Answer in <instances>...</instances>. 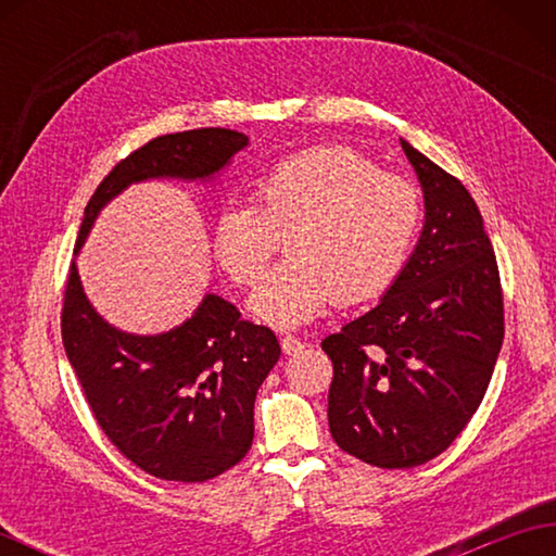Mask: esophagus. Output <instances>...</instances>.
Returning <instances> with one entry per match:
<instances>
[{"instance_id": "34e87169", "label": "esophagus", "mask_w": 556, "mask_h": 556, "mask_svg": "<svg viewBox=\"0 0 556 556\" xmlns=\"http://www.w3.org/2000/svg\"><path fill=\"white\" fill-rule=\"evenodd\" d=\"M303 346H305V344H303V341H301L299 337H293V334H285V337H281V351H285L287 356H293V353H299Z\"/></svg>"}]
</instances>
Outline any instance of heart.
Returning a JSON list of instances; mask_svg holds the SVG:
<instances>
[{"label": "heart", "instance_id": "b5f03b06", "mask_svg": "<svg viewBox=\"0 0 556 556\" xmlns=\"http://www.w3.org/2000/svg\"><path fill=\"white\" fill-rule=\"evenodd\" d=\"M422 219L418 186L351 146H315L269 164L251 205L227 203L210 241L236 287H253L285 239L287 260L251 296L271 327L315 320L337 301L382 296L404 271Z\"/></svg>", "mask_w": 556, "mask_h": 556}]
</instances>
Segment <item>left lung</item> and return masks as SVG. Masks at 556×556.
Wrapping results in <instances>:
<instances>
[{
    "label": "left lung",
    "instance_id": "obj_1",
    "mask_svg": "<svg viewBox=\"0 0 556 556\" xmlns=\"http://www.w3.org/2000/svg\"><path fill=\"white\" fill-rule=\"evenodd\" d=\"M425 193V229L387 296L323 341L329 432L377 468L440 456L473 418L504 341V293L476 200L401 140Z\"/></svg>",
    "mask_w": 556,
    "mask_h": 556
}]
</instances>
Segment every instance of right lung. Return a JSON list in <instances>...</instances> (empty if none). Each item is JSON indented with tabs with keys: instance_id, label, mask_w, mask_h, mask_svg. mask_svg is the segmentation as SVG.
Listing matches in <instances>:
<instances>
[{
	"instance_id": "1",
	"label": "right lung",
	"mask_w": 556,
	"mask_h": 556,
	"mask_svg": "<svg viewBox=\"0 0 556 556\" xmlns=\"http://www.w3.org/2000/svg\"><path fill=\"white\" fill-rule=\"evenodd\" d=\"M248 138L231 128L152 138L100 181L86 205L76 251L100 207L128 184L152 176L205 179ZM66 358L108 440L146 473L174 482H205L233 468L253 444L260 384L281 356L265 325L205 296L191 320L160 337H134L92 311L71 263L62 305Z\"/></svg>"
}]
</instances>
